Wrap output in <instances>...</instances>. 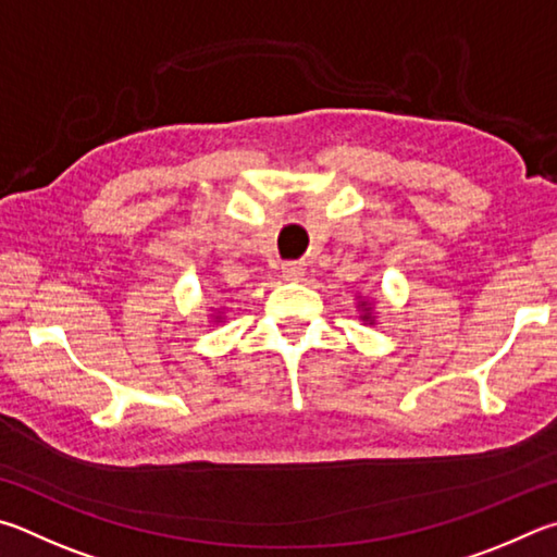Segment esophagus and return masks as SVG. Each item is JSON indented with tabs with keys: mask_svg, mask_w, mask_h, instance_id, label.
Listing matches in <instances>:
<instances>
[{
	"mask_svg": "<svg viewBox=\"0 0 557 557\" xmlns=\"http://www.w3.org/2000/svg\"><path fill=\"white\" fill-rule=\"evenodd\" d=\"M281 273H284V278L288 281H298L306 276V263L304 261H288L281 267Z\"/></svg>",
	"mask_w": 557,
	"mask_h": 557,
	"instance_id": "1",
	"label": "esophagus"
}]
</instances>
